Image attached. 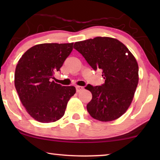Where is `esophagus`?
Returning a JSON list of instances; mask_svg holds the SVG:
<instances>
[{
    "mask_svg": "<svg viewBox=\"0 0 160 160\" xmlns=\"http://www.w3.org/2000/svg\"><path fill=\"white\" fill-rule=\"evenodd\" d=\"M84 89L83 87L82 86H76V91L77 92H80L82 91Z\"/></svg>",
    "mask_w": 160,
    "mask_h": 160,
    "instance_id": "obj_1",
    "label": "esophagus"
}]
</instances>
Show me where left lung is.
I'll return each instance as SVG.
<instances>
[{"label": "left lung", "mask_w": 160, "mask_h": 160, "mask_svg": "<svg viewBox=\"0 0 160 160\" xmlns=\"http://www.w3.org/2000/svg\"><path fill=\"white\" fill-rule=\"evenodd\" d=\"M74 48L94 70L101 69L105 82L88 85L92 99L87 105L92 117L103 122L121 117L128 110L138 84V65L122 42L112 37H97L75 42Z\"/></svg>", "instance_id": "left-lung-1"}]
</instances>
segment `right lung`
Here are the masks:
<instances>
[{
    "label": "right lung",
    "instance_id": "right-lung-1",
    "mask_svg": "<svg viewBox=\"0 0 160 160\" xmlns=\"http://www.w3.org/2000/svg\"><path fill=\"white\" fill-rule=\"evenodd\" d=\"M72 47L73 43L37 44L18 61L15 89L27 112L39 122H55L61 118L70 97L75 94V87L62 86L51 81Z\"/></svg>",
    "mask_w": 160,
    "mask_h": 160
}]
</instances>
